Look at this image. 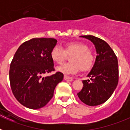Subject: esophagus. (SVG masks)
Returning a JSON list of instances; mask_svg holds the SVG:
<instances>
[{"instance_id": "34e87169", "label": "esophagus", "mask_w": 130, "mask_h": 130, "mask_svg": "<svg viewBox=\"0 0 130 130\" xmlns=\"http://www.w3.org/2000/svg\"><path fill=\"white\" fill-rule=\"evenodd\" d=\"M64 80H66V81H73V79H72V77H68V76H66V75H65V76L64 77Z\"/></svg>"}]
</instances>
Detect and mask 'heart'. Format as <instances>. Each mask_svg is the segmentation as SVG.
Masks as SVG:
<instances>
[{
    "instance_id": "heart-1",
    "label": "heart",
    "mask_w": 130,
    "mask_h": 130,
    "mask_svg": "<svg viewBox=\"0 0 130 130\" xmlns=\"http://www.w3.org/2000/svg\"><path fill=\"white\" fill-rule=\"evenodd\" d=\"M66 54L72 55L69 58V62L63 64L57 68L58 72L64 74H74L79 71L90 70L94 63V56L89 50L87 45L81 42H69L64 46V50L59 45L54 47L50 56L54 62L61 64L66 58Z\"/></svg>"
}]
</instances>
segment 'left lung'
I'll return each mask as SVG.
<instances>
[{"mask_svg": "<svg viewBox=\"0 0 130 130\" xmlns=\"http://www.w3.org/2000/svg\"><path fill=\"white\" fill-rule=\"evenodd\" d=\"M80 37L85 38L94 43L97 56L92 68L87 75L90 81H83V87L77 96L86 105L96 106L106 102L117 88L119 82L118 60L114 51L104 40L91 35Z\"/></svg>", "mask_w": 130, "mask_h": 130, "instance_id": "1", "label": "left lung"}]
</instances>
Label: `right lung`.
Segmentation results:
<instances>
[{"instance_id": "add662e5", "label": "right lung", "mask_w": 130, "mask_h": 130, "mask_svg": "<svg viewBox=\"0 0 130 130\" xmlns=\"http://www.w3.org/2000/svg\"><path fill=\"white\" fill-rule=\"evenodd\" d=\"M57 42L54 38H32L21 45L15 53L9 72L10 86L17 100L26 107H44L63 80L61 72L42 77L55 70L50 53Z\"/></svg>"}]
</instances>
